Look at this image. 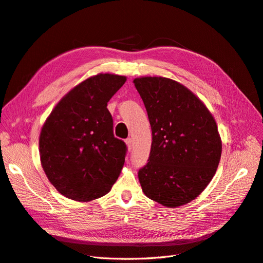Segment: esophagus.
<instances>
[{"label": "esophagus", "instance_id": "1", "mask_svg": "<svg viewBox=\"0 0 263 263\" xmlns=\"http://www.w3.org/2000/svg\"><path fill=\"white\" fill-rule=\"evenodd\" d=\"M126 144H127V148L130 151L133 149V140L130 138H127L126 139Z\"/></svg>", "mask_w": 263, "mask_h": 263}]
</instances>
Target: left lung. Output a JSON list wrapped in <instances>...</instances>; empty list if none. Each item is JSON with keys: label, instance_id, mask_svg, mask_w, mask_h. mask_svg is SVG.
<instances>
[{"label": "left lung", "instance_id": "8db88e82", "mask_svg": "<svg viewBox=\"0 0 263 263\" xmlns=\"http://www.w3.org/2000/svg\"><path fill=\"white\" fill-rule=\"evenodd\" d=\"M134 84L152 129L149 160L138 172L142 191L166 207L190 203L212 181L221 157L216 121L201 99L174 80L143 77Z\"/></svg>", "mask_w": 263, "mask_h": 263}]
</instances>
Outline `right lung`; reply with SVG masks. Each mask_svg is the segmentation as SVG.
Listing matches in <instances>:
<instances>
[{
	"instance_id": "1",
	"label": "right lung",
	"mask_w": 263,
	"mask_h": 263,
	"mask_svg": "<svg viewBox=\"0 0 263 263\" xmlns=\"http://www.w3.org/2000/svg\"><path fill=\"white\" fill-rule=\"evenodd\" d=\"M126 77L99 73L56 104L40 134V157L49 182L64 196L88 202L118 180L127 148L114 137L108 102Z\"/></svg>"
}]
</instances>
